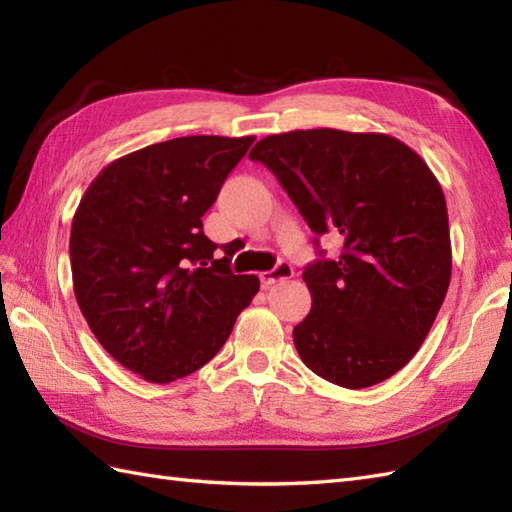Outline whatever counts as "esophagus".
<instances>
[{
	"mask_svg": "<svg viewBox=\"0 0 512 512\" xmlns=\"http://www.w3.org/2000/svg\"><path fill=\"white\" fill-rule=\"evenodd\" d=\"M292 275H295V270H292V266L288 264H279L277 268L273 270H266V273H259V281H262V286L268 288L273 286L275 281H281V279H290Z\"/></svg>",
	"mask_w": 512,
	"mask_h": 512,
	"instance_id": "obj_1",
	"label": "esophagus"
}]
</instances>
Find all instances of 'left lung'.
Masks as SVG:
<instances>
[{
	"label": "left lung",
	"instance_id": "8db88e82",
	"mask_svg": "<svg viewBox=\"0 0 512 512\" xmlns=\"http://www.w3.org/2000/svg\"><path fill=\"white\" fill-rule=\"evenodd\" d=\"M250 160L275 173L317 235L343 253L303 270L312 308L292 339L314 374L363 389L405 367L449 290L451 235L438 178L398 138L295 129L259 140Z\"/></svg>",
	"mask_w": 512,
	"mask_h": 512
}]
</instances>
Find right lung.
<instances>
[{"label": "right lung", "mask_w": 512, "mask_h": 512, "mask_svg": "<svg viewBox=\"0 0 512 512\" xmlns=\"http://www.w3.org/2000/svg\"><path fill=\"white\" fill-rule=\"evenodd\" d=\"M255 136H184L110 162L72 217L74 297L107 354L173 383L220 352L259 290L202 233L228 173ZM228 255V253H226Z\"/></svg>", "instance_id": "add662e5"}]
</instances>
